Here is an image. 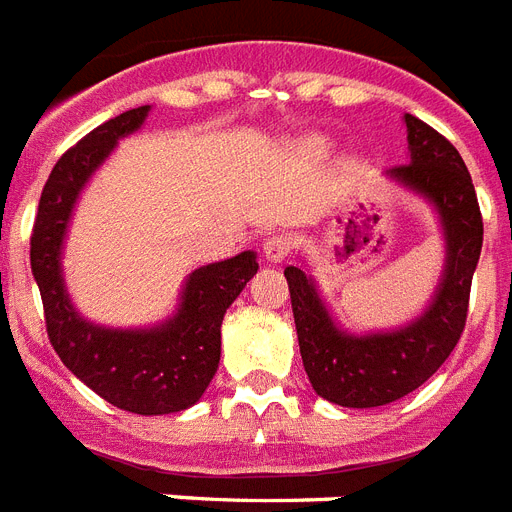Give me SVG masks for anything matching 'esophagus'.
Listing matches in <instances>:
<instances>
[{
    "label": "esophagus",
    "mask_w": 512,
    "mask_h": 512,
    "mask_svg": "<svg viewBox=\"0 0 512 512\" xmlns=\"http://www.w3.org/2000/svg\"><path fill=\"white\" fill-rule=\"evenodd\" d=\"M290 245H293V240H290L288 235L277 232V235H269L267 240H264L261 251H264V259L272 261V264H277V261H282L285 256H288Z\"/></svg>",
    "instance_id": "34e87169"
}]
</instances>
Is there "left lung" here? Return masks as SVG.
I'll return each instance as SVG.
<instances>
[{
  "label": "left lung",
  "instance_id": "obj_1",
  "mask_svg": "<svg viewBox=\"0 0 512 512\" xmlns=\"http://www.w3.org/2000/svg\"><path fill=\"white\" fill-rule=\"evenodd\" d=\"M404 124L410 163L386 174L439 211L447 264L431 306L391 333L349 335L333 322L312 277L304 269L285 267L304 370L314 391L341 407H380L423 386L447 362L468 320L470 282L484 243L476 187L447 137L410 113Z\"/></svg>",
  "mask_w": 512,
  "mask_h": 512
}]
</instances>
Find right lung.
Returning a JSON list of instances; mask_svg holds the SVG:
<instances>
[{"label":"right lung","mask_w":512,"mask_h":512,"mask_svg":"<svg viewBox=\"0 0 512 512\" xmlns=\"http://www.w3.org/2000/svg\"><path fill=\"white\" fill-rule=\"evenodd\" d=\"M150 105L132 108L92 129L65 150L39 200L31 235V272L44 304L49 343L63 365L118 410L169 415L198 402L222 354V320L259 269L256 253L195 269L182 288L177 314L147 330L92 325L73 309L60 272L65 230L76 198L116 142L137 132Z\"/></svg>","instance_id":"1"}]
</instances>
